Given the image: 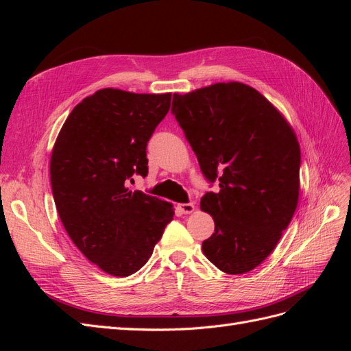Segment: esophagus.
Here are the masks:
<instances>
[{
  "mask_svg": "<svg viewBox=\"0 0 351 351\" xmlns=\"http://www.w3.org/2000/svg\"><path fill=\"white\" fill-rule=\"evenodd\" d=\"M177 209L180 214H192L195 210V205L193 204H178Z\"/></svg>",
  "mask_w": 351,
  "mask_h": 351,
  "instance_id": "esophagus-1",
  "label": "esophagus"
}]
</instances>
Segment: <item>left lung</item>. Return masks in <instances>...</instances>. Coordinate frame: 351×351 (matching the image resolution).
<instances>
[{
  "label": "left lung",
  "instance_id": "1",
  "mask_svg": "<svg viewBox=\"0 0 351 351\" xmlns=\"http://www.w3.org/2000/svg\"><path fill=\"white\" fill-rule=\"evenodd\" d=\"M171 112L202 174L219 187L200 199L215 222L202 250L227 274L254 269L277 246L299 200L293 129L263 95L239 82L174 93Z\"/></svg>",
  "mask_w": 351,
  "mask_h": 351
}]
</instances>
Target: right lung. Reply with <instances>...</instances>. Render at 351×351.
<instances>
[{
	"label": "right lung",
	"instance_id": "obj_1",
	"mask_svg": "<svg viewBox=\"0 0 351 351\" xmlns=\"http://www.w3.org/2000/svg\"><path fill=\"white\" fill-rule=\"evenodd\" d=\"M171 93L101 89L73 108L51 156V186L67 234L92 263L129 277L151 258L171 204L132 192L147 176L146 146Z\"/></svg>",
	"mask_w": 351,
	"mask_h": 351
}]
</instances>
